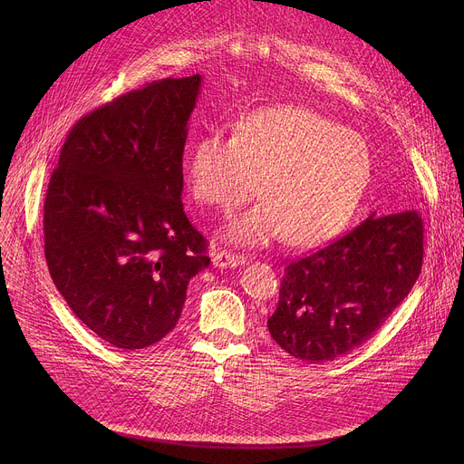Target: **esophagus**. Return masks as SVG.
Returning <instances> with one entry per match:
<instances>
[{"label":"esophagus","instance_id":"1","mask_svg":"<svg viewBox=\"0 0 464 464\" xmlns=\"http://www.w3.org/2000/svg\"><path fill=\"white\" fill-rule=\"evenodd\" d=\"M246 264V256L237 255L233 251H226V249H218L213 253V266L215 268H237Z\"/></svg>","mask_w":464,"mask_h":464}]
</instances>
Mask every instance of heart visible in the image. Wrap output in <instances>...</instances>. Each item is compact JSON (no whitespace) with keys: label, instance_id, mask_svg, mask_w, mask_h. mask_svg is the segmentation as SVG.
Masks as SVG:
<instances>
[{"label":"heart","instance_id":"obj_1","mask_svg":"<svg viewBox=\"0 0 464 464\" xmlns=\"http://www.w3.org/2000/svg\"><path fill=\"white\" fill-rule=\"evenodd\" d=\"M369 178L371 154L356 131L295 104L247 113L235 136L209 130L188 161L194 200L222 213L244 206L260 181L264 200L226 229L240 246L286 237L297 247L333 240L358 209Z\"/></svg>","mask_w":464,"mask_h":464}]
</instances>
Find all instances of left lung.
I'll use <instances>...</instances> for the list:
<instances>
[{
  "label": "left lung",
  "instance_id": "1",
  "mask_svg": "<svg viewBox=\"0 0 464 464\" xmlns=\"http://www.w3.org/2000/svg\"><path fill=\"white\" fill-rule=\"evenodd\" d=\"M413 204L372 213L342 238L290 262L272 338L290 356L321 363L363 345L411 292L424 255V226Z\"/></svg>",
  "mask_w": 464,
  "mask_h": 464
}]
</instances>
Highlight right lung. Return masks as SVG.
<instances>
[{
    "mask_svg": "<svg viewBox=\"0 0 464 464\" xmlns=\"http://www.w3.org/2000/svg\"><path fill=\"white\" fill-rule=\"evenodd\" d=\"M202 77L163 79L84 115L65 138L44 204L45 260L75 315L122 351L176 326L209 266L183 204L187 122Z\"/></svg>",
    "mask_w": 464,
    "mask_h": 464,
    "instance_id": "right-lung-1",
    "label": "right lung"
}]
</instances>
